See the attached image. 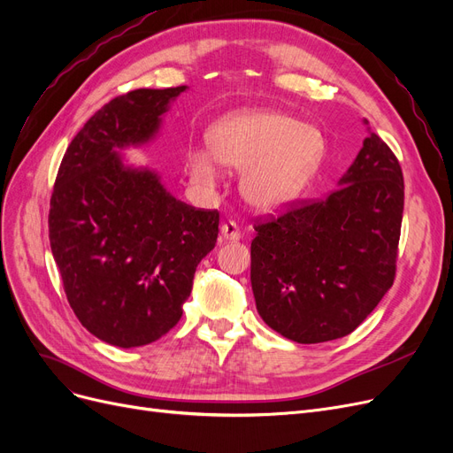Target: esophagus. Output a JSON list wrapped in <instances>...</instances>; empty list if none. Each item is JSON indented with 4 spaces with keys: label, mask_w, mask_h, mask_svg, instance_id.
I'll return each mask as SVG.
<instances>
[{
    "label": "esophagus",
    "mask_w": 453,
    "mask_h": 453,
    "mask_svg": "<svg viewBox=\"0 0 453 453\" xmlns=\"http://www.w3.org/2000/svg\"><path fill=\"white\" fill-rule=\"evenodd\" d=\"M240 238H242V232H240V228H238V225L234 221L223 223V226H221V240L238 242Z\"/></svg>",
    "instance_id": "1"
}]
</instances>
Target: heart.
I'll return each mask as SVG.
<instances>
[{"instance_id":"b5f03b06","label":"heart","mask_w":453,"mask_h":453,"mask_svg":"<svg viewBox=\"0 0 453 453\" xmlns=\"http://www.w3.org/2000/svg\"><path fill=\"white\" fill-rule=\"evenodd\" d=\"M208 145L225 166L245 168L242 193L258 211H280L295 202L325 153L318 128L266 109H243L217 120ZM187 164L196 183L211 185L217 180V164L208 153H190Z\"/></svg>"}]
</instances>
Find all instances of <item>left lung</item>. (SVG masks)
Instances as JSON below:
<instances>
[{"label": "left lung", "instance_id": "8db88e82", "mask_svg": "<svg viewBox=\"0 0 453 453\" xmlns=\"http://www.w3.org/2000/svg\"><path fill=\"white\" fill-rule=\"evenodd\" d=\"M403 210L399 158L370 134L325 198L255 219L251 287L260 318L298 344L353 333L395 281Z\"/></svg>", "mask_w": 453, "mask_h": 453}]
</instances>
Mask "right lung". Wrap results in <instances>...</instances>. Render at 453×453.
Masks as SVG:
<instances>
[{"mask_svg":"<svg viewBox=\"0 0 453 453\" xmlns=\"http://www.w3.org/2000/svg\"><path fill=\"white\" fill-rule=\"evenodd\" d=\"M185 88H138L105 104L67 145L54 181L49 240L67 303L111 346H145L173 328L217 243V210L173 198L155 172L127 168L117 153L153 138Z\"/></svg>","mask_w":453,"mask_h":453,"instance_id":"1","label":"right lung"}]
</instances>
